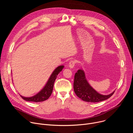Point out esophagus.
Here are the masks:
<instances>
[{"instance_id": "1", "label": "esophagus", "mask_w": 133, "mask_h": 133, "mask_svg": "<svg viewBox=\"0 0 133 133\" xmlns=\"http://www.w3.org/2000/svg\"><path fill=\"white\" fill-rule=\"evenodd\" d=\"M76 64V61H71L69 63V67L70 68H73Z\"/></svg>"}]
</instances>
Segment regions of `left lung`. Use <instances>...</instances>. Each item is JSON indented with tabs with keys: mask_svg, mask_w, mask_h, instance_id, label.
Masks as SVG:
<instances>
[{
	"mask_svg": "<svg viewBox=\"0 0 133 133\" xmlns=\"http://www.w3.org/2000/svg\"><path fill=\"white\" fill-rule=\"evenodd\" d=\"M74 90L76 95L87 102L97 103L108 99L114 93L104 95L97 92L88 83L83 70L79 69L75 73L74 82Z\"/></svg>",
	"mask_w": 133,
	"mask_h": 133,
	"instance_id": "8db88e82",
	"label": "left lung"
}]
</instances>
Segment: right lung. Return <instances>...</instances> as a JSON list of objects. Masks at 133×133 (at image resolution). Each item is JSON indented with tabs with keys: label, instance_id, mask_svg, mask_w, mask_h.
Here are the masks:
<instances>
[{
	"label": "right lung",
	"instance_id": "add662e5",
	"mask_svg": "<svg viewBox=\"0 0 133 133\" xmlns=\"http://www.w3.org/2000/svg\"><path fill=\"white\" fill-rule=\"evenodd\" d=\"M64 67V66L63 65L57 67L51 74L45 87L38 93L35 95L30 97H23L21 96V95L20 96L23 99L29 102H34L37 103L43 102L47 100L50 96L52 92L54 84L55 79H56L57 77L58 74L63 70Z\"/></svg>",
	"mask_w": 133,
	"mask_h": 133
}]
</instances>
